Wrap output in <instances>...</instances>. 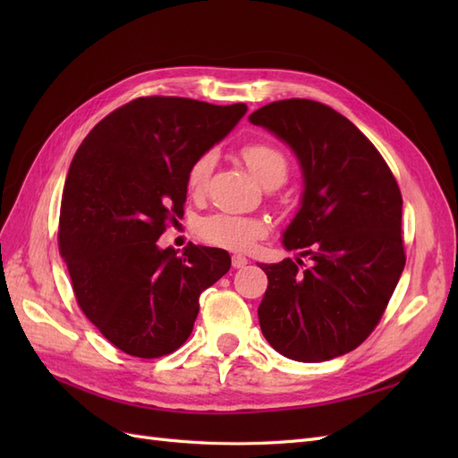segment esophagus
Segmentation results:
<instances>
[{
    "mask_svg": "<svg viewBox=\"0 0 458 458\" xmlns=\"http://www.w3.org/2000/svg\"><path fill=\"white\" fill-rule=\"evenodd\" d=\"M231 261H233V267H234V269H241V267H244L246 263H248V258H244V256H241V254H234Z\"/></svg>",
    "mask_w": 458,
    "mask_h": 458,
    "instance_id": "esophagus-1",
    "label": "esophagus"
}]
</instances>
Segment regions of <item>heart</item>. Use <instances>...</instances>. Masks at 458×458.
<instances>
[{"label":"heart","mask_w":458,"mask_h":458,"mask_svg":"<svg viewBox=\"0 0 458 458\" xmlns=\"http://www.w3.org/2000/svg\"><path fill=\"white\" fill-rule=\"evenodd\" d=\"M241 155L248 168L259 179L261 183L281 179L284 182L288 172V160L284 152L267 141H254L242 147ZM216 155L212 150L202 155L191 164L187 174V187L191 192H202L208 177L214 168ZM199 237L206 242L229 248V250H248L258 239L267 233L266 221L258 217H246L237 214H214L199 221Z\"/></svg>","instance_id":"heart-1"}]
</instances>
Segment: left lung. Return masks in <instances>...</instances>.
Listing matches in <instances>:
<instances>
[{"instance_id": "1", "label": "left lung", "mask_w": 458, "mask_h": 458, "mask_svg": "<svg viewBox=\"0 0 458 458\" xmlns=\"http://www.w3.org/2000/svg\"><path fill=\"white\" fill-rule=\"evenodd\" d=\"M248 120L298 158L303 191L283 246L311 259L303 271L300 258L263 263L261 332L288 359L328 361L370 335L394 294L405 267L403 199L380 152L335 108L286 99Z\"/></svg>"}]
</instances>
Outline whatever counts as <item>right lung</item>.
Instances as JSON below:
<instances>
[{
  "instance_id": "obj_1",
  "label": "right lung",
  "mask_w": 458,
  "mask_h": 458,
  "mask_svg": "<svg viewBox=\"0 0 458 458\" xmlns=\"http://www.w3.org/2000/svg\"><path fill=\"white\" fill-rule=\"evenodd\" d=\"M244 103L141 97L88 133L68 170L59 246L81 311L133 357L175 352L192 332L199 298L231 267L221 248H160L183 216L187 174L231 133Z\"/></svg>"
}]
</instances>
